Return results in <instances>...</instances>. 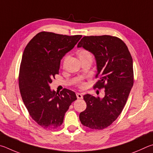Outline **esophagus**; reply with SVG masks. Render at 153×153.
<instances>
[{
  "instance_id": "obj_1",
  "label": "esophagus",
  "mask_w": 153,
  "mask_h": 153,
  "mask_svg": "<svg viewBox=\"0 0 153 153\" xmlns=\"http://www.w3.org/2000/svg\"><path fill=\"white\" fill-rule=\"evenodd\" d=\"M76 97L78 98V99H82V94H81V93H76Z\"/></svg>"
}]
</instances>
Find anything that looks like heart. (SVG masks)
<instances>
[{
    "label": "heart",
    "mask_w": 153,
    "mask_h": 153,
    "mask_svg": "<svg viewBox=\"0 0 153 153\" xmlns=\"http://www.w3.org/2000/svg\"><path fill=\"white\" fill-rule=\"evenodd\" d=\"M77 55H78V57L81 62L87 60V59L92 58L91 53L89 50H85V49L80 50L78 52V53H77ZM68 58H69L68 55H66L64 57L63 61H62V64L64 66L66 64L68 60ZM77 85H78V87L80 88H84L85 86H86V83H85L82 80L79 79L78 80V82H77Z\"/></svg>",
    "instance_id": "heart-1"
}]
</instances>
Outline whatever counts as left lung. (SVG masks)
<instances>
[{
    "mask_svg": "<svg viewBox=\"0 0 153 153\" xmlns=\"http://www.w3.org/2000/svg\"><path fill=\"white\" fill-rule=\"evenodd\" d=\"M94 54L98 81L94 89H105L103 99L87 94V108L79 115L81 124L92 130L108 127L122 113L134 84L132 58L127 45L116 36H84L77 45Z\"/></svg>",
    "mask_w": 153,
    "mask_h": 153,
    "instance_id": "left-lung-1",
    "label": "left lung"
}]
</instances>
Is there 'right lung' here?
Here are the masks:
<instances>
[{
  "label": "right lung",
  "instance_id": "add662e5",
  "mask_svg": "<svg viewBox=\"0 0 153 153\" xmlns=\"http://www.w3.org/2000/svg\"><path fill=\"white\" fill-rule=\"evenodd\" d=\"M81 37L42 31L24 50L19 74L21 95L31 118L45 129L60 127L71 104L76 100L72 91L64 89L56 93L49 84L59 73L62 58Z\"/></svg>",
  "mask_w": 153,
  "mask_h": 153
}]
</instances>
